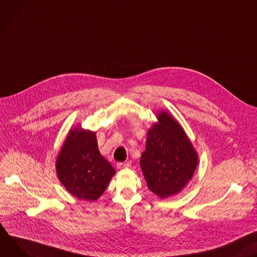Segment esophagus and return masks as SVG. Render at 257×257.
I'll return each instance as SVG.
<instances>
[{"mask_svg":"<svg viewBox=\"0 0 257 257\" xmlns=\"http://www.w3.org/2000/svg\"><path fill=\"white\" fill-rule=\"evenodd\" d=\"M131 166V162L126 161V162H118L117 163V168H125V167H130Z\"/></svg>","mask_w":257,"mask_h":257,"instance_id":"esophagus-1","label":"esophagus"}]
</instances>
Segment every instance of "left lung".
I'll return each mask as SVG.
<instances>
[{
  "instance_id": "obj_1",
  "label": "left lung",
  "mask_w": 257,
  "mask_h": 257,
  "mask_svg": "<svg viewBox=\"0 0 257 257\" xmlns=\"http://www.w3.org/2000/svg\"><path fill=\"white\" fill-rule=\"evenodd\" d=\"M158 120L148 133L140 164L148 188L160 198H166L186 186L198 159L182 126L168 113H159Z\"/></svg>"
}]
</instances>
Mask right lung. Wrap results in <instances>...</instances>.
<instances>
[{
	"instance_id": "1",
	"label": "right lung",
	"mask_w": 257,
	"mask_h": 257,
	"mask_svg": "<svg viewBox=\"0 0 257 257\" xmlns=\"http://www.w3.org/2000/svg\"><path fill=\"white\" fill-rule=\"evenodd\" d=\"M57 175L66 190L82 200L94 201L115 174L100 154L95 133L72 130L56 162Z\"/></svg>"
}]
</instances>
